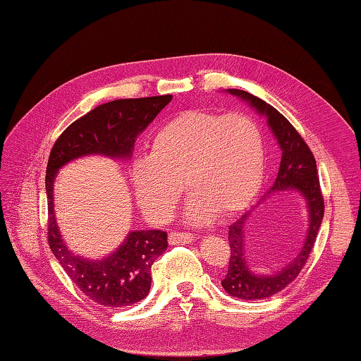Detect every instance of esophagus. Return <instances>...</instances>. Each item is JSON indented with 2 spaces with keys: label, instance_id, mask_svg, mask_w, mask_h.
I'll return each mask as SVG.
<instances>
[{
  "label": "esophagus",
  "instance_id": "esophagus-1",
  "mask_svg": "<svg viewBox=\"0 0 361 361\" xmlns=\"http://www.w3.org/2000/svg\"><path fill=\"white\" fill-rule=\"evenodd\" d=\"M192 240H194V235L190 233H171V235H169V242L172 245L190 243Z\"/></svg>",
  "mask_w": 361,
  "mask_h": 361
}]
</instances>
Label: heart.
<instances>
[{"label": "heart", "instance_id": "heart-1", "mask_svg": "<svg viewBox=\"0 0 361 361\" xmlns=\"http://www.w3.org/2000/svg\"><path fill=\"white\" fill-rule=\"evenodd\" d=\"M265 140L242 113L194 110L167 121L153 135L150 155L132 164L137 204L153 221H167L186 188L192 197L186 220L206 225L219 211H242L262 185Z\"/></svg>", "mask_w": 361, "mask_h": 361}]
</instances>
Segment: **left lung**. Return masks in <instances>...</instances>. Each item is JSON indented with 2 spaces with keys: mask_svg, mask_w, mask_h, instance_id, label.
I'll return each mask as SVG.
<instances>
[{
  "mask_svg": "<svg viewBox=\"0 0 361 361\" xmlns=\"http://www.w3.org/2000/svg\"><path fill=\"white\" fill-rule=\"evenodd\" d=\"M229 94L240 97L242 101L248 102L259 114H264L267 118V124L270 127L274 137L278 140L281 147V166L273 186L268 190V194L282 192V190H296L302 195L307 204L309 211V228L305 234V240L298 255L291 259L286 267L279 271H273L271 274H260L252 271L245 256V225L250 219L251 212H245L243 216L231 224L228 231L229 256L228 273L225 279L221 281V287L225 288L228 295L239 299H264L279 293L286 288L288 283L296 279L299 271L302 270L305 262L312 252L313 245L317 240L318 229L324 217V200L321 194L317 161L309 145L296 132V128L290 124L286 116L267 104L262 99L250 94L243 90H226ZM265 200V197L260 198ZM260 204V203H259Z\"/></svg>",
  "mask_w": 361,
  "mask_h": 361,
  "instance_id": "obj_1",
  "label": "left lung"
}]
</instances>
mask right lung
Wrapping results in <instances>:
<instances>
[{
    "instance_id": "1",
    "label": "right lung",
    "mask_w": 361,
    "mask_h": 361,
    "mask_svg": "<svg viewBox=\"0 0 361 361\" xmlns=\"http://www.w3.org/2000/svg\"><path fill=\"white\" fill-rule=\"evenodd\" d=\"M172 101L171 94L118 99L96 106L74 121L54 144L46 167L48 242L52 255L71 281L104 307H126L142 301L152 283V265L167 248V233L159 229L130 231L111 255L99 260L75 256L63 243L54 216V180L60 167L85 155L128 159L135 141L158 113Z\"/></svg>"
}]
</instances>
